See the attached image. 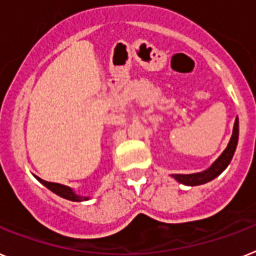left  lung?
Here are the masks:
<instances>
[{
	"label": "left lung",
	"mask_w": 256,
	"mask_h": 256,
	"mask_svg": "<svg viewBox=\"0 0 256 256\" xmlns=\"http://www.w3.org/2000/svg\"><path fill=\"white\" fill-rule=\"evenodd\" d=\"M237 143L238 120H236L233 128V134H232L229 144L225 148V151L220 154V158L212 164L211 168H208L207 170L202 172V173H194V174H173V177H174L178 182H181V184H188V186H198V184H203L212 181L214 178L218 177L221 172L224 170L228 165H229L232 158H233L234 151H236V148H237Z\"/></svg>",
	"instance_id": "left-lung-1"
}]
</instances>
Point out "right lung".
Listing matches in <instances>:
<instances>
[{"mask_svg": "<svg viewBox=\"0 0 256 256\" xmlns=\"http://www.w3.org/2000/svg\"><path fill=\"white\" fill-rule=\"evenodd\" d=\"M36 178H38V181L42 182L44 186H46L49 190L53 191L54 194L60 195L61 198H65V199H68V200L82 202V200H87L88 199V198H86V196H79V195L74 194L72 188H68V186H64V184H54V182L44 181V180H42V178H38V177H36Z\"/></svg>", "mask_w": 256, "mask_h": 256, "instance_id": "obj_1", "label": "right lung"}]
</instances>
